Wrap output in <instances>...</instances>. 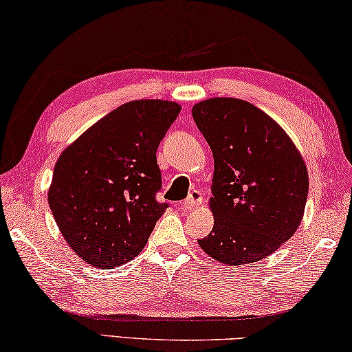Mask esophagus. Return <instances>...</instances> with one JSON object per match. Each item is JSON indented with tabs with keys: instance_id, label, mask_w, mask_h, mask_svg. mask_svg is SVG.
<instances>
[{
	"instance_id": "1",
	"label": "esophagus",
	"mask_w": 352,
	"mask_h": 352,
	"mask_svg": "<svg viewBox=\"0 0 352 352\" xmlns=\"http://www.w3.org/2000/svg\"><path fill=\"white\" fill-rule=\"evenodd\" d=\"M203 204V195H201L198 190H195V192H192L188 195V198L186 199V203H184V209L186 210H192L195 209V207H198Z\"/></svg>"
}]
</instances>
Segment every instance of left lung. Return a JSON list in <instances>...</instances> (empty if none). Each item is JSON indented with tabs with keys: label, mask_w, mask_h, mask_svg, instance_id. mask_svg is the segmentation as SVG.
<instances>
[{
	"label": "left lung",
	"mask_w": 352,
	"mask_h": 352,
	"mask_svg": "<svg viewBox=\"0 0 352 352\" xmlns=\"http://www.w3.org/2000/svg\"><path fill=\"white\" fill-rule=\"evenodd\" d=\"M192 115L214 154V229L201 250L229 267L262 261L301 224L306 162L280 124L245 100L209 98Z\"/></svg>",
	"instance_id": "left-lung-1"
}]
</instances>
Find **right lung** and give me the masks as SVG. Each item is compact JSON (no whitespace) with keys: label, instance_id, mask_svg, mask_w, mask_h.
Masks as SVG:
<instances>
[{"label":"right lung","instance_id":"right-lung-1","mask_svg":"<svg viewBox=\"0 0 352 352\" xmlns=\"http://www.w3.org/2000/svg\"><path fill=\"white\" fill-rule=\"evenodd\" d=\"M181 112L175 101L124 102L57 159L50 209L68 246L95 268L129 262L145 248L166 204L155 201V151Z\"/></svg>","mask_w":352,"mask_h":352}]
</instances>
